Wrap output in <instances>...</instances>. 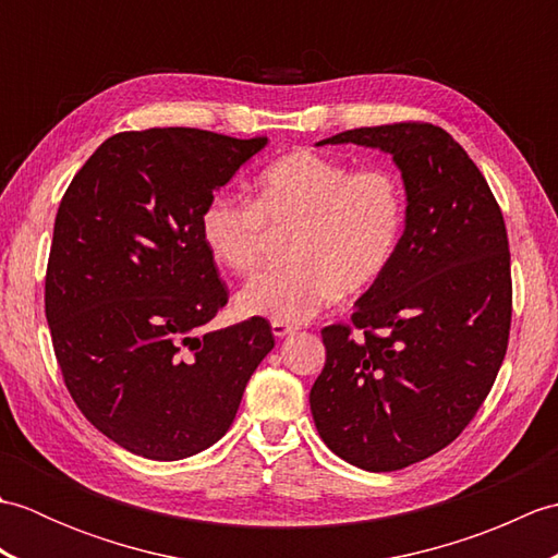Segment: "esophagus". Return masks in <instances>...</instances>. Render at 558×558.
<instances>
[{
	"label": "esophagus",
	"mask_w": 558,
	"mask_h": 558,
	"mask_svg": "<svg viewBox=\"0 0 558 558\" xmlns=\"http://www.w3.org/2000/svg\"><path fill=\"white\" fill-rule=\"evenodd\" d=\"M270 328H272V336H276V338H288V336L294 333V330H298L294 326L282 324V322H272Z\"/></svg>",
	"instance_id": "34e87169"
}]
</instances>
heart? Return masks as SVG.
<instances>
[{"instance_id":"obj_1","label":"heart","mask_w":558,"mask_h":558,"mask_svg":"<svg viewBox=\"0 0 558 558\" xmlns=\"http://www.w3.org/2000/svg\"><path fill=\"white\" fill-rule=\"evenodd\" d=\"M405 220V186L393 170H352L302 148L258 172L252 204L230 194L210 196L198 228L208 256L236 276L260 268L270 232H292V264L246 282L236 306L248 316L302 324L342 292L372 288L393 264Z\"/></svg>"}]
</instances>
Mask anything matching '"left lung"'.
<instances>
[{
	"mask_svg": "<svg viewBox=\"0 0 558 558\" xmlns=\"http://www.w3.org/2000/svg\"><path fill=\"white\" fill-rule=\"evenodd\" d=\"M324 144L390 153L408 194L393 264L357 300L352 324L322 330L326 364L310 393L336 456L393 472L456 441L501 369L513 312L506 222L441 126H362Z\"/></svg>",
	"mask_w": 558,
	"mask_h": 558,
	"instance_id": "obj_1",
	"label": "left lung"
}]
</instances>
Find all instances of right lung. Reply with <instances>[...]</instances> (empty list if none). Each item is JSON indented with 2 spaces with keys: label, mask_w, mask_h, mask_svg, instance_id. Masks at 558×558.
<instances>
[{
  "label": "right lung",
  "mask_w": 558,
  "mask_h": 558,
  "mask_svg": "<svg viewBox=\"0 0 558 558\" xmlns=\"http://www.w3.org/2000/svg\"><path fill=\"white\" fill-rule=\"evenodd\" d=\"M266 144L184 126L114 134L59 204L45 276L59 369L83 417L136 456L216 444L276 345L260 316L204 330L228 288L198 228L213 192Z\"/></svg>",
  "instance_id": "add662e5"
}]
</instances>
